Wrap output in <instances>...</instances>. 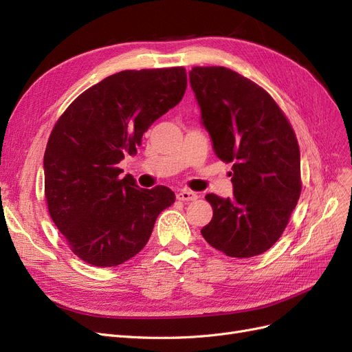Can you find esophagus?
Segmentation results:
<instances>
[{
    "instance_id": "34e87169",
    "label": "esophagus",
    "mask_w": 352,
    "mask_h": 352,
    "mask_svg": "<svg viewBox=\"0 0 352 352\" xmlns=\"http://www.w3.org/2000/svg\"><path fill=\"white\" fill-rule=\"evenodd\" d=\"M176 198L179 201H194V199L198 198V195L195 192H192V190L182 189V190H179V192L176 194Z\"/></svg>"
}]
</instances>
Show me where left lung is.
Here are the masks:
<instances>
[{"label": "left lung", "instance_id": "8db88e82", "mask_svg": "<svg viewBox=\"0 0 352 352\" xmlns=\"http://www.w3.org/2000/svg\"><path fill=\"white\" fill-rule=\"evenodd\" d=\"M189 82L212 150L232 166L233 197L207 194L204 239L229 257L263 254L283 233L301 194V160L289 122L257 83L226 67H194Z\"/></svg>", "mask_w": 352, "mask_h": 352}]
</instances>
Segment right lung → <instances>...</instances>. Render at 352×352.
Instances as JSON below:
<instances>
[{"label": "right lung", "instance_id": "right-lung-1", "mask_svg": "<svg viewBox=\"0 0 352 352\" xmlns=\"http://www.w3.org/2000/svg\"><path fill=\"white\" fill-rule=\"evenodd\" d=\"M186 91L184 67L123 70L80 94L56 123L44 155L50 216L72 251L97 267L140 252L160 212L175 202L166 186L144 189L119 163Z\"/></svg>", "mask_w": 352, "mask_h": 352}]
</instances>
